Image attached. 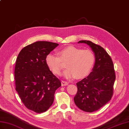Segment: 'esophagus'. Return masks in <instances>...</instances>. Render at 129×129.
Segmentation results:
<instances>
[{
	"label": "esophagus",
	"mask_w": 129,
	"mask_h": 129,
	"mask_svg": "<svg viewBox=\"0 0 129 129\" xmlns=\"http://www.w3.org/2000/svg\"><path fill=\"white\" fill-rule=\"evenodd\" d=\"M68 84H69V83H68V82H67V81H64V80L61 81V85L62 86L68 85Z\"/></svg>",
	"instance_id": "1"
}]
</instances>
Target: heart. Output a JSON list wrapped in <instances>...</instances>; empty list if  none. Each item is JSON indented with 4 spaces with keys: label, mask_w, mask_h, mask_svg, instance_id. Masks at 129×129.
Segmentation results:
<instances>
[{
    "label": "heart",
    "mask_w": 129,
    "mask_h": 129,
    "mask_svg": "<svg viewBox=\"0 0 129 129\" xmlns=\"http://www.w3.org/2000/svg\"><path fill=\"white\" fill-rule=\"evenodd\" d=\"M59 56L49 54L46 56L47 66L54 74L59 75L66 64L68 69L62 73L67 79H82L88 75L94 67L95 56L89 50L68 46L58 52Z\"/></svg>",
    "instance_id": "heart-1"
}]
</instances>
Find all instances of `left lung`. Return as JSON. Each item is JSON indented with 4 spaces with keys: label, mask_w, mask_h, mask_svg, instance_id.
Listing matches in <instances>:
<instances>
[{
    "label": "left lung",
    "mask_w": 129,
    "mask_h": 129,
    "mask_svg": "<svg viewBox=\"0 0 129 129\" xmlns=\"http://www.w3.org/2000/svg\"><path fill=\"white\" fill-rule=\"evenodd\" d=\"M78 43L86 44L91 48L95 62L90 74L76 83L78 91L74 100L81 110L92 113L111 100L115 73L112 59L103 47L89 40H80Z\"/></svg>",
    "instance_id": "obj_1"
}]
</instances>
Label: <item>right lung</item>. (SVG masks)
Segmentation results:
<instances>
[{
  "instance_id": "1",
  "label": "right lung",
  "mask_w": 129,
  "mask_h": 129,
  "mask_svg": "<svg viewBox=\"0 0 129 129\" xmlns=\"http://www.w3.org/2000/svg\"><path fill=\"white\" fill-rule=\"evenodd\" d=\"M58 44L39 41L21 49L16 58L14 75L16 91L27 108L37 113L48 110L54 100L59 79L46 64V56Z\"/></svg>"
}]
</instances>
